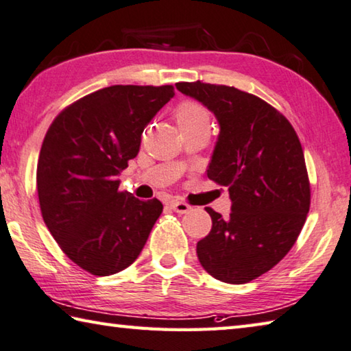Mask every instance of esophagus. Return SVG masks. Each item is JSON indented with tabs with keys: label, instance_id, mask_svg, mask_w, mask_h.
<instances>
[{
	"label": "esophagus",
	"instance_id": "obj_1",
	"mask_svg": "<svg viewBox=\"0 0 351 351\" xmlns=\"http://www.w3.org/2000/svg\"><path fill=\"white\" fill-rule=\"evenodd\" d=\"M171 208L179 214H186L189 210H191V206L185 204V202H171Z\"/></svg>",
	"mask_w": 351,
	"mask_h": 351
}]
</instances>
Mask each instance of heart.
I'll return each mask as SVG.
<instances>
[{
    "label": "heart",
    "mask_w": 351,
    "mask_h": 351,
    "mask_svg": "<svg viewBox=\"0 0 351 351\" xmlns=\"http://www.w3.org/2000/svg\"><path fill=\"white\" fill-rule=\"evenodd\" d=\"M179 128H210L211 117L208 109L199 103L186 101L176 110Z\"/></svg>",
    "instance_id": "obj_1"
}]
</instances>
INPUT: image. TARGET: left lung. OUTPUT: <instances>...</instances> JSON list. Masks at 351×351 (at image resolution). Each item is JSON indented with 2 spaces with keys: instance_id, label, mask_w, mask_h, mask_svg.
Here are the masks:
<instances>
[{
  "instance_id": "obj_1",
  "label": "left lung",
  "mask_w": 351,
  "mask_h": 351,
  "mask_svg": "<svg viewBox=\"0 0 351 351\" xmlns=\"http://www.w3.org/2000/svg\"><path fill=\"white\" fill-rule=\"evenodd\" d=\"M177 90L211 110L219 123L208 177L228 186L231 214L205 208L213 228L197 243L208 273L247 284L284 259L310 210L300 141L284 115L259 97L222 84L177 83Z\"/></svg>"
}]
</instances>
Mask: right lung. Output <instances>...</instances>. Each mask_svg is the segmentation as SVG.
I'll list each match as a JSON object with an SVG mask.
<instances>
[{
    "label": "right lung",
    "mask_w": 351,
    "mask_h": 351,
    "mask_svg": "<svg viewBox=\"0 0 351 351\" xmlns=\"http://www.w3.org/2000/svg\"><path fill=\"white\" fill-rule=\"evenodd\" d=\"M174 97L166 86H109L66 108L43 141L36 189L43 220L71 261L109 276L137 259L163 211L157 199L120 193L141 132Z\"/></svg>",
    "instance_id": "obj_1"
}]
</instances>
